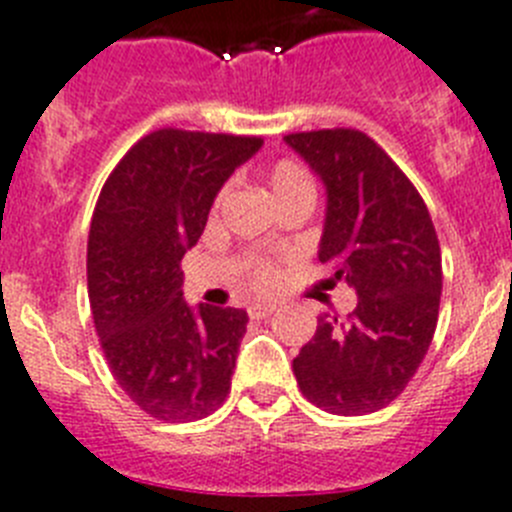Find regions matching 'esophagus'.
<instances>
[{"label":"esophagus","mask_w":512,"mask_h":512,"mask_svg":"<svg viewBox=\"0 0 512 512\" xmlns=\"http://www.w3.org/2000/svg\"><path fill=\"white\" fill-rule=\"evenodd\" d=\"M277 310V305L274 303H256L248 308V313H251V318H269Z\"/></svg>","instance_id":"obj_1"}]
</instances>
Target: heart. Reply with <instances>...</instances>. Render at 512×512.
Listing matches in <instances>:
<instances>
[{"instance_id":"heart-1","label":"heart","mask_w":512,"mask_h":512,"mask_svg":"<svg viewBox=\"0 0 512 512\" xmlns=\"http://www.w3.org/2000/svg\"><path fill=\"white\" fill-rule=\"evenodd\" d=\"M269 189L279 199H287L292 194H300V191H313V181L305 173L303 165H298L295 160H279L272 170H269ZM253 285L256 287H269L272 285V269L264 264H253Z\"/></svg>"}]
</instances>
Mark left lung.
<instances>
[{
	"mask_svg": "<svg viewBox=\"0 0 512 512\" xmlns=\"http://www.w3.org/2000/svg\"><path fill=\"white\" fill-rule=\"evenodd\" d=\"M285 142L326 189L318 243V261L334 272L326 282L357 292L347 323L318 318L292 370L323 412H378L412 381L438 326V235L412 181L362 131H303Z\"/></svg>",
	"mask_w": 512,
	"mask_h": 512,
	"instance_id": "obj_1",
	"label": "left lung"
}]
</instances>
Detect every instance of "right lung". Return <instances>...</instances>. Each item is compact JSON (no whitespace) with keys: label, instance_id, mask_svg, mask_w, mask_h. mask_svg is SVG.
<instances>
[{"label":"right lung","instance_id":"1","mask_svg":"<svg viewBox=\"0 0 512 512\" xmlns=\"http://www.w3.org/2000/svg\"><path fill=\"white\" fill-rule=\"evenodd\" d=\"M264 139L160 129L124 155L95 204L87 295L108 368L139 409L165 422L212 414L230 393L248 313L183 300V253Z\"/></svg>","mask_w":512,"mask_h":512}]
</instances>
